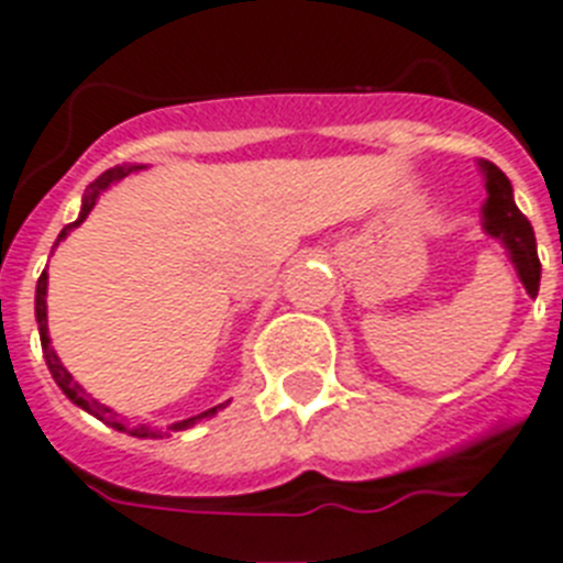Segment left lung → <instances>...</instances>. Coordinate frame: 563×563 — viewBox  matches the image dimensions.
Returning <instances> with one entry per match:
<instances>
[{
    "mask_svg": "<svg viewBox=\"0 0 563 563\" xmlns=\"http://www.w3.org/2000/svg\"><path fill=\"white\" fill-rule=\"evenodd\" d=\"M485 172V187H488V201H485V230L490 236L506 242L508 254L515 260L517 274L523 280L529 295H538L541 286V260H538V247H534V230L523 212L517 210L511 184L494 163H482Z\"/></svg>",
    "mask_w": 563,
    "mask_h": 563,
    "instance_id": "1",
    "label": "left lung"
}]
</instances>
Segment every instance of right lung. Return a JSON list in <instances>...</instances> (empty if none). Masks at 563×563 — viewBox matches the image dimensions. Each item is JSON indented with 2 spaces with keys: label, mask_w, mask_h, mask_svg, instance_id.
<instances>
[{
  "label": "right lung",
  "mask_w": 563,
  "mask_h": 563,
  "mask_svg": "<svg viewBox=\"0 0 563 563\" xmlns=\"http://www.w3.org/2000/svg\"><path fill=\"white\" fill-rule=\"evenodd\" d=\"M134 169H136V166H117V169L101 172L99 178L92 180L90 187H87V195H84L81 216H78V221H73V224H66V228L60 230V236H57V242H60V239H64L66 233H69V230L78 228V224H81V221L87 219V216H90V210H92V207H96V198H99L101 189H108L110 184H117V180L128 178V175H131V172H134ZM57 242H55V247H57ZM46 283H48V274L43 272V274H40V280H37V298H34V312H37L40 344H43V353H46L48 371H52V376H55V383L60 385V391H64L66 397H69V400L75 402V406H81V409H87V411H90V415H96V418H99V420L110 423V427L125 429V427H122V423H117V420H113V418H117V411L108 409V406H101L99 400H92L90 394L84 391L81 385L75 383L73 374H69V371H66L64 365H60V360H57V353L52 351V342H48V324H46ZM219 409H221V406H216V409H207V411H201V415H195V418L180 420V423H175V427H169V429H175V432H178V429H189V427H195L198 420L212 418V415H216V411H219ZM128 432H131V435H136V438H163V432H157V429H152V427H131V429H128ZM166 435H169V432H166Z\"/></svg>",
  "instance_id": "add662e5"
}]
</instances>
